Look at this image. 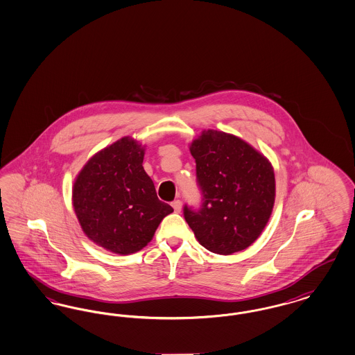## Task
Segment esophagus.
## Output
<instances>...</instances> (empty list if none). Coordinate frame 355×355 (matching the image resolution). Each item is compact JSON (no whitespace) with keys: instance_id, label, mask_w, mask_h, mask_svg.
Masks as SVG:
<instances>
[{"instance_id":"34e87169","label":"esophagus","mask_w":355,"mask_h":355,"mask_svg":"<svg viewBox=\"0 0 355 355\" xmlns=\"http://www.w3.org/2000/svg\"><path fill=\"white\" fill-rule=\"evenodd\" d=\"M171 206H173V209H174L175 213H180L181 209H182V202H181L180 199H175V200L171 203Z\"/></svg>"}]
</instances>
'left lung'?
Here are the masks:
<instances>
[{
	"instance_id": "obj_1",
	"label": "left lung",
	"mask_w": 355,
	"mask_h": 355,
	"mask_svg": "<svg viewBox=\"0 0 355 355\" xmlns=\"http://www.w3.org/2000/svg\"><path fill=\"white\" fill-rule=\"evenodd\" d=\"M203 194L198 211L184 207L187 225L206 250L231 255L250 247L270 220L276 184L270 159L226 132L202 130L190 144Z\"/></svg>"
}]
</instances>
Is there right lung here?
<instances>
[{
	"label": "right lung",
	"mask_w": 355,
	"mask_h": 355,
	"mask_svg": "<svg viewBox=\"0 0 355 355\" xmlns=\"http://www.w3.org/2000/svg\"><path fill=\"white\" fill-rule=\"evenodd\" d=\"M145 146L123 137L91 157L75 178L72 206L87 238L119 255L142 250L173 213L144 171Z\"/></svg>",
	"instance_id": "right-lung-1"
}]
</instances>
